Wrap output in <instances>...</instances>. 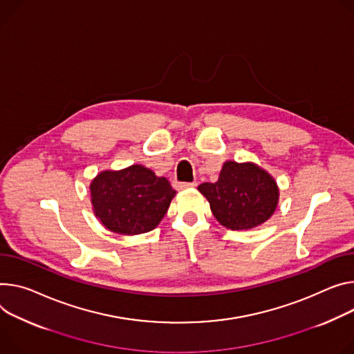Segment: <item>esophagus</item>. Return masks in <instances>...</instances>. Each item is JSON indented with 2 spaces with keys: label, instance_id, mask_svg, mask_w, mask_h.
<instances>
[{
  "label": "esophagus",
  "instance_id": "34e87169",
  "mask_svg": "<svg viewBox=\"0 0 354 354\" xmlns=\"http://www.w3.org/2000/svg\"><path fill=\"white\" fill-rule=\"evenodd\" d=\"M175 186H176L178 190H185V189L195 187L196 183L195 182H178V183H175Z\"/></svg>",
  "mask_w": 354,
  "mask_h": 354
}]
</instances>
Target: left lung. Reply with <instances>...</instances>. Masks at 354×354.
<instances>
[{"instance_id": "1", "label": "left lung", "mask_w": 354, "mask_h": 354, "mask_svg": "<svg viewBox=\"0 0 354 354\" xmlns=\"http://www.w3.org/2000/svg\"><path fill=\"white\" fill-rule=\"evenodd\" d=\"M198 190L210 203L216 220L230 230H248L266 223L279 202L277 180L254 162L226 160L214 183Z\"/></svg>"}]
</instances>
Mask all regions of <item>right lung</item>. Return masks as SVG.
<instances>
[{"label": "right lung", "mask_w": 354, "mask_h": 354, "mask_svg": "<svg viewBox=\"0 0 354 354\" xmlns=\"http://www.w3.org/2000/svg\"><path fill=\"white\" fill-rule=\"evenodd\" d=\"M88 189L94 216L107 230L122 236L153 230L176 195L167 178L140 164L102 171Z\"/></svg>", "instance_id": "add662e5"}]
</instances>
